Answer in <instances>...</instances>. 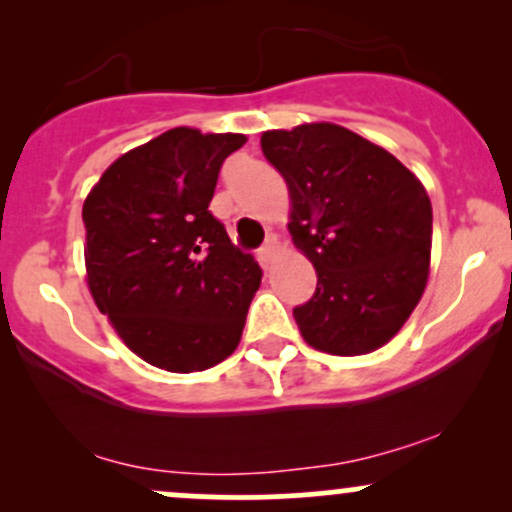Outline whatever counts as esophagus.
<instances>
[{"mask_svg": "<svg viewBox=\"0 0 512 512\" xmlns=\"http://www.w3.org/2000/svg\"><path fill=\"white\" fill-rule=\"evenodd\" d=\"M274 257H276V238H269L267 243L257 250V260H260L262 267H269V264L274 262Z\"/></svg>", "mask_w": 512, "mask_h": 512, "instance_id": "esophagus-1", "label": "esophagus"}]
</instances>
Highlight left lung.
Listing matches in <instances>:
<instances>
[{
    "label": "left lung",
    "mask_w": 512,
    "mask_h": 512,
    "mask_svg": "<svg viewBox=\"0 0 512 512\" xmlns=\"http://www.w3.org/2000/svg\"><path fill=\"white\" fill-rule=\"evenodd\" d=\"M291 195L289 233L317 272L293 317L313 349L356 356L407 322L428 281L433 209L424 185L383 146L315 125L262 134Z\"/></svg>",
    "instance_id": "8db88e82"
}]
</instances>
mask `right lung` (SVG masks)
<instances>
[{"instance_id": "add662e5", "label": "right lung", "mask_w": 512, "mask_h": 512, "mask_svg": "<svg viewBox=\"0 0 512 512\" xmlns=\"http://www.w3.org/2000/svg\"><path fill=\"white\" fill-rule=\"evenodd\" d=\"M243 134L175 127L120 156L84 202L88 289L129 349L170 373L236 351L262 269L209 211Z\"/></svg>"}]
</instances>
